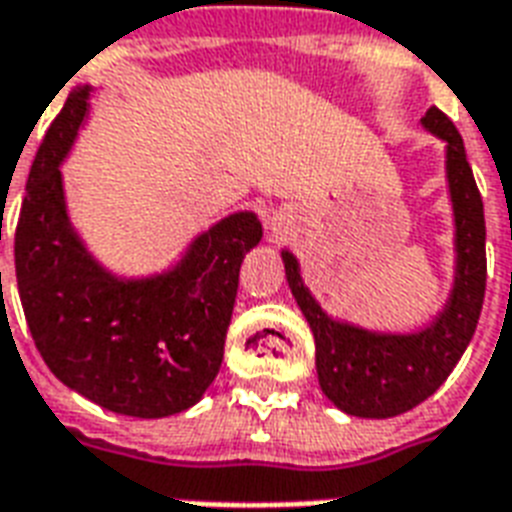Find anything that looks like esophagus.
<instances>
[{
    "instance_id": "obj_1",
    "label": "esophagus",
    "mask_w": 512,
    "mask_h": 512,
    "mask_svg": "<svg viewBox=\"0 0 512 512\" xmlns=\"http://www.w3.org/2000/svg\"><path fill=\"white\" fill-rule=\"evenodd\" d=\"M273 228H276V231H284V228H287V217L284 215L276 217V220H273Z\"/></svg>"
}]
</instances>
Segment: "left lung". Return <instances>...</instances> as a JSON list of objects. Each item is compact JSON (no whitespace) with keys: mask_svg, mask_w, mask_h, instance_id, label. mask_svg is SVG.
<instances>
[{"mask_svg":"<svg viewBox=\"0 0 512 512\" xmlns=\"http://www.w3.org/2000/svg\"><path fill=\"white\" fill-rule=\"evenodd\" d=\"M425 130L446 140V177L457 223V276L444 313L417 335H374L329 319L305 289L295 255L281 252L287 281L316 340V372L324 396L353 417H396L433 396L473 340L486 292L484 201L454 122L436 106Z\"/></svg>","mask_w":512,"mask_h":512,"instance_id":"8db88e82","label":"left lung"}]
</instances>
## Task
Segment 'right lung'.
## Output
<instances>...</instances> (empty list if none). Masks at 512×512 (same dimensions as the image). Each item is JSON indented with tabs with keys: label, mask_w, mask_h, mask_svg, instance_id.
<instances>
[{
	"label": "right lung",
	"mask_w": 512,
	"mask_h": 512,
	"mask_svg": "<svg viewBox=\"0 0 512 512\" xmlns=\"http://www.w3.org/2000/svg\"><path fill=\"white\" fill-rule=\"evenodd\" d=\"M90 87L68 95L28 172L15 228V276L28 329L63 385L143 420L185 412L223 364L241 260L263 239L252 212L220 220L175 271L119 281L68 223L58 164L87 114Z\"/></svg>",
	"instance_id": "right-lung-1"
}]
</instances>
